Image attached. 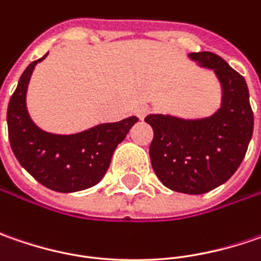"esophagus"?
I'll use <instances>...</instances> for the list:
<instances>
[{"label":"esophagus","mask_w":261,"mask_h":261,"mask_svg":"<svg viewBox=\"0 0 261 261\" xmlns=\"http://www.w3.org/2000/svg\"><path fill=\"white\" fill-rule=\"evenodd\" d=\"M148 112H149V109H148L146 106H139V107L136 109V116H138L139 119H144V117L148 115Z\"/></svg>","instance_id":"1"}]
</instances>
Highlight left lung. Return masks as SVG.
<instances>
[{
  "mask_svg": "<svg viewBox=\"0 0 261 261\" xmlns=\"http://www.w3.org/2000/svg\"><path fill=\"white\" fill-rule=\"evenodd\" d=\"M189 58L215 72L222 88L221 107L200 119L148 115L145 122L154 130L149 156L161 183L174 192L203 195L224 185L240 167L254 117L244 76L212 52H193Z\"/></svg>",
  "mask_w": 261,
  "mask_h": 261,
  "instance_id": "left-lung-1",
  "label": "left lung"
}]
</instances>
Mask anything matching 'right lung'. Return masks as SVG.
<instances>
[{
  "mask_svg": "<svg viewBox=\"0 0 261 261\" xmlns=\"http://www.w3.org/2000/svg\"><path fill=\"white\" fill-rule=\"evenodd\" d=\"M21 74L7 109L8 139L15 158L36 180L50 190L72 193L95 186L105 177L112 155L138 122L130 116L115 123H101L72 135L42 130L27 112L25 94L35 66Z\"/></svg>",
  "mask_w": 261,
  "mask_h": 261,
  "instance_id": "right-lung-1",
  "label": "right lung"
}]
</instances>
